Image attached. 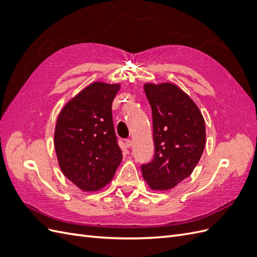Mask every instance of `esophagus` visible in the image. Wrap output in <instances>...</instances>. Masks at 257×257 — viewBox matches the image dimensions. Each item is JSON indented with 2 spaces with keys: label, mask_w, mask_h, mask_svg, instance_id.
I'll use <instances>...</instances> for the list:
<instances>
[{
  "label": "esophagus",
  "mask_w": 257,
  "mask_h": 257,
  "mask_svg": "<svg viewBox=\"0 0 257 257\" xmlns=\"http://www.w3.org/2000/svg\"><path fill=\"white\" fill-rule=\"evenodd\" d=\"M125 146H126L127 148H131L132 146H133V142H132L131 139H126V141H125Z\"/></svg>",
  "instance_id": "esophagus-1"
}]
</instances>
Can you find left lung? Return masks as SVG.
<instances>
[{
	"label": "left lung",
	"mask_w": 257,
	"mask_h": 257,
	"mask_svg": "<svg viewBox=\"0 0 257 257\" xmlns=\"http://www.w3.org/2000/svg\"><path fill=\"white\" fill-rule=\"evenodd\" d=\"M152 109L154 158L142 165L143 177L154 191H166L188 178L205 149V120L196 104L177 85L146 83Z\"/></svg>",
	"instance_id": "1"
}]
</instances>
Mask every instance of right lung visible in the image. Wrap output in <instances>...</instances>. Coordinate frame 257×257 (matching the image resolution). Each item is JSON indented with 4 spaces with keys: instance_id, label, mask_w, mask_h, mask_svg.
Listing matches in <instances>:
<instances>
[{
    "instance_id": "obj_1",
    "label": "right lung",
    "mask_w": 257,
    "mask_h": 257,
    "mask_svg": "<svg viewBox=\"0 0 257 257\" xmlns=\"http://www.w3.org/2000/svg\"><path fill=\"white\" fill-rule=\"evenodd\" d=\"M120 83L95 81L61 110L54 130V149L63 175L84 192L111 181L122 161L111 105Z\"/></svg>"
}]
</instances>
